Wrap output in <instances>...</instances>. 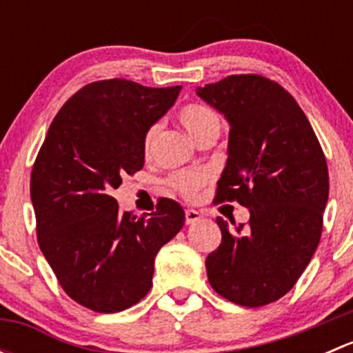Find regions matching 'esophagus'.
<instances>
[{
    "mask_svg": "<svg viewBox=\"0 0 353 353\" xmlns=\"http://www.w3.org/2000/svg\"><path fill=\"white\" fill-rule=\"evenodd\" d=\"M201 220V213L196 212V210H186V223L191 225V223H196Z\"/></svg>",
    "mask_w": 353,
    "mask_h": 353,
    "instance_id": "esophagus-1",
    "label": "esophagus"
}]
</instances>
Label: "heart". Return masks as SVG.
Here are the masks:
<instances>
[{"label": "heart", "mask_w": 353, "mask_h": 353, "mask_svg": "<svg viewBox=\"0 0 353 353\" xmlns=\"http://www.w3.org/2000/svg\"><path fill=\"white\" fill-rule=\"evenodd\" d=\"M177 117H179L181 124L188 130V133H190L198 143L205 140V138L220 134V130H222V119H220V116L216 114V110L208 108V105L205 104H198V102L184 105V108L179 110V114H177ZM159 133V123L152 124V126L148 128L147 134H145V150H152ZM206 179H208V174L201 172V170H179V172L172 174V176L169 177V184L177 191V193L183 194V196L193 198Z\"/></svg>", "instance_id": "b5f03b06"}]
</instances>
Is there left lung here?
I'll return each mask as SVG.
<instances>
[{
    "label": "left lung",
    "instance_id": "8db88e82",
    "mask_svg": "<svg viewBox=\"0 0 353 353\" xmlns=\"http://www.w3.org/2000/svg\"><path fill=\"white\" fill-rule=\"evenodd\" d=\"M196 94L230 124L216 201L236 199L251 213L248 225L234 229L216 216L222 243L205 261L208 282L234 304L266 305L295 285L321 239L330 191L325 154L276 81L230 74Z\"/></svg>",
    "mask_w": 353,
    "mask_h": 353
}]
</instances>
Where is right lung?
Wrapping results in <instances>:
<instances>
[{"label": "right lung", "mask_w": 353, "mask_h": 353, "mask_svg": "<svg viewBox=\"0 0 353 353\" xmlns=\"http://www.w3.org/2000/svg\"><path fill=\"white\" fill-rule=\"evenodd\" d=\"M181 87L124 78L85 85L49 126L30 176L37 241L63 290L95 312H119L148 294L157 252L184 225L179 203L148 216L121 212L110 196L145 163V134Z\"/></svg>", "instance_id": "obj_1"}]
</instances>
